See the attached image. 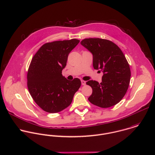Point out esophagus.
Masks as SVG:
<instances>
[{"label":"esophagus","instance_id":"esophagus-1","mask_svg":"<svg viewBox=\"0 0 155 155\" xmlns=\"http://www.w3.org/2000/svg\"><path fill=\"white\" fill-rule=\"evenodd\" d=\"M81 83H82V85H85L86 84V82L84 81H83V80L81 81Z\"/></svg>","mask_w":155,"mask_h":155}]
</instances>
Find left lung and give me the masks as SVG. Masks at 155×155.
I'll use <instances>...</instances> for the list:
<instances>
[{
  "label": "left lung",
  "mask_w": 155,
  "mask_h": 155,
  "mask_svg": "<svg viewBox=\"0 0 155 155\" xmlns=\"http://www.w3.org/2000/svg\"><path fill=\"white\" fill-rule=\"evenodd\" d=\"M81 44L92 53L94 68L104 73L101 83L93 80L87 82L93 90L88 101L101 108L117 104L125 96L131 76L124 53L117 45L107 39L88 38Z\"/></svg>",
  "instance_id": "left-lung-1"
}]
</instances>
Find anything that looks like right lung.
<instances>
[{
	"mask_svg": "<svg viewBox=\"0 0 155 155\" xmlns=\"http://www.w3.org/2000/svg\"><path fill=\"white\" fill-rule=\"evenodd\" d=\"M79 41L73 39L46 43L32 58L27 86L35 102L45 111L58 113L68 107L81 85L79 79L69 81L62 74L69 53Z\"/></svg>",
	"mask_w": 155,
	"mask_h": 155,
	"instance_id": "add662e5",
	"label": "right lung"
}]
</instances>
